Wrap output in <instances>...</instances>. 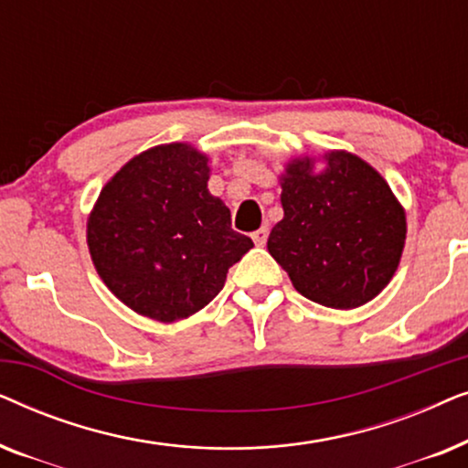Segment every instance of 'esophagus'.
<instances>
[{
  "label": "esophagus",
  "instance_id": "34e87169",
  "mask_svg": "<svg viewBox=\"0 0 468 468\" xmlns=\"http://www.w3.org/2000/svg\"><path fill=\"white\" fill-rule=\"evenodd\" d=\"M251 239L258 247H264L266 240H268V226H261L260 229H255V232L251 234Z\"/></svg>",
  "mask_w": 468,
  "mask_h": 468
}]
</instances>
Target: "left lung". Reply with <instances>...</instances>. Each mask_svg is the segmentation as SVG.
Masks as SVG:
<instances>
[{
    "label": "left lung",
    "instance_id": "8db88e82",
    "mask_svg": "<svg viewBox=\"0 0 468 468\" xmlns=\"http://www.w3.org/2000/svg\"><path fill=\"white\" fill-rule=\"evenodd\" d=\"M279 183L283 219L268 236V253L293 287L341 311L381 293L407 239L405 208L386 178L354 153L328 151L293 157Z\"/></svg>",
    "mask_w": 468,
    "mask_h": 468
}]
</instances>
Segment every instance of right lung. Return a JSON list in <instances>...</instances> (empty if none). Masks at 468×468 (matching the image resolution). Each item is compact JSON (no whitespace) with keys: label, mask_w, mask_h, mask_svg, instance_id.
I'll return each mask as SVG.
<instances>
[{"label":"right lung","mask_w":468,"mask_h":468,"mask_svg":"<svg viewBox=\"0 0 468 468\" xmlns=\"http://www.w3.org/2000/svg\"><path fill=\"white\" fill-rule=\"evenodd\" d=\"M207 153L170 143L132 157L87 219V245L108 290L162 324L194 315L226 283L253 240L232 229L229 208L208 191Z\"/></svg>","instance_id":"add662e5"}]
</instances>
